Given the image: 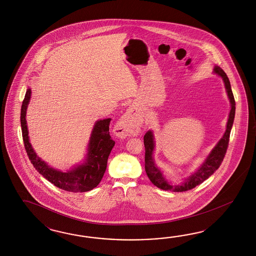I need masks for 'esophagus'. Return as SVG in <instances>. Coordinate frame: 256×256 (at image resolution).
<instances>
[{
	"label": "esophagus",
	"instance_id": "1",
	"mask_svg": "<svg viewBox=\"0 0 256 256\" xmlns=\"http://www.w3.org/2000/svg\"><path fill=\"white\" fill-rule=\"evenodd\" d=\"M116 130H117V134L121 137L132 136L137 134L139 126L137 117L132 108H128L124 116L121 117V119L116 126Z\"/></svg>",
	"mask_w": 256,
	"mask_h": 256
}]
</instances>
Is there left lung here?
Here are the masks:
<instances>
[{"mask_svg":"<svg viewBox=\"0 0 256 256\" xmlns=\"http://www.w3.org/2000/svg\"><path fill=\"white\" fill-rule=\"evenodd\" d=\"M214 71L222 78L224 82L225 88L228 94L229 100L231 102V110L228 118V122L226 126V132H225L224 137L218 142L217 146L211 151L210 156L206 160V162L202 163L201 167L194 172L192 176H190L181 186H172L167 180L163 178L162 172L155 165L153 160V150H154V137L153 133L151 132H148L144 137V144L146 148V156H144V169L146 172L149 180L158 186V188H162L164 190H174L178 192H186L196 186L200 185L206 179L208 178L211 174H213L216 170L218 169L220 164L224 158L227 148L229 144V139H230V132L232 130V123L234 119V114H236V101L232 94L231 84L229 82V78L225 74L224 71L222 70L220 66H215Z\"/></svg>","mask_w":256,"mask_h":256,"instance_id":"obj_1","label":"left lung"}]
</instances>
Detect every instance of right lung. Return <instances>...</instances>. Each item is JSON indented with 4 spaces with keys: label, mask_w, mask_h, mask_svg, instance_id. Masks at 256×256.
<instances>
[{
    "label": "right lung",
    "mask_w": 256,
    "mask_h": 256,
    "mask_svg": "<svg viewBox=\"0 0 256 256\" xmlns=\"http://www.w3.org/2000/svg\"><path fill=\"white\" fill-rule=\"evenodd\" d=\"M31 98V89H27L24 96L22 110H20V124L22 132L24 148L31 160L32 164L52 184L71 192H84L94 188L100 184L104 172L107 168L108 155L116 142L110 135V118L98 121L94 128L88 148L87 162L80 165L74 170L68 172L50 168L46 163L42 162L36 155L31 144L29 142L28 130L26 126V108Z\"/></svg>",
    "instance_id": "1"
}]
</instances>
